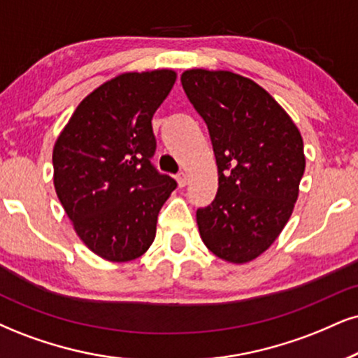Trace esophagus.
Segmentation results:
<instances>
[{"mask_svg":"<svg viewBox=\"0 0 358 358\" xmlns=\"http://www.w3.org/2000/svg\"><path fill=\"white\" fill-rule=\"evenodd\" d=\"M176 180H178V184H179V187H184L187 184V174L186 172H182L180 171L178 176H176Z\"/></svg>","mask_w":358,"mask_h":358,"instance_id":"1","label":"esophagus"}]
</instances>
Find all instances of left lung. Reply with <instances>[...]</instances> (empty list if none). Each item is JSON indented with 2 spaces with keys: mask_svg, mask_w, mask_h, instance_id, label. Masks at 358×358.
<instances>
[{
  "mask_svg": "<svg viewBox=\"0 0 358 358\" xmlns=\"http://www.w3.org/2000/svg\"><path fill=\"white\" fill-rule=\"evenodd\" d=\"M184 92L204 119L219 189L196 213L210 252L234 264L267 250L292 214L306 169L302 136L266 90L229 71L191 69Z\"/></svg>",
  "mask_w": 358,
  "mask_h": 358,
  "instance_id": "obj_1",
  "label": "left lung"
}]
</instances>
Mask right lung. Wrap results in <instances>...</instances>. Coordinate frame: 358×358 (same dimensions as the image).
<instances>
[{
  "instance_id": "obj_1",
  "label": "right lung",
  "mask_w": 358,
  "mask_h": 358,
  "mask_svg": "<svg viewBox=\"0 0 358 358\" xmlns=\"http://www.w3.org/2000/svg\"><path fill=\"white\" fill-rule=\"evenodd\" d=\"M176 73H126L81 101L52 151L55 187L81 241L113 262L143 255L159 210L178 187L159 172L152 116Z\"/></svg>"
}]
</instances>
